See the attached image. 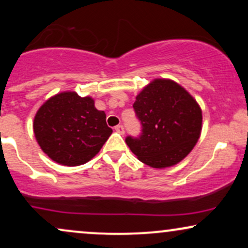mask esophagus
I'll use <instances>...</instances> for the list:
<instances>
[{"mask_svg": "<svg viewBox=\"0 0 248 248\" xmlns=\"http://www.w3.org/2000/svg\"><path fill=\"white\" fill-rule=\"evenodd\" d=\"M115 130L119 134H124V126H122V124H118V126L115 127Z\"/></svg>", "mask_w": 248, "mask_h": 248, "instance_id": "1", "label": "esophagus"}]
</instances>
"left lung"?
<instances>
[{
  "label": "left lung",
  "mask_w": 248,
  "mask_h": 248,
  "mask_svg": "<svg viewBox=\"0 0 248 248\" xmlns=\"http://www.w3.org/2000/svg\"><path fill=\"white\" fill-rule=\"evenodd\" d=\"M141 121L140 138L127 146L147 166L163 169L186 158L197 143L203 115L196 99L176 81L157 78L136 95L133 105Z\"/></svg>",
  "instance_id": "1"
}]
</instances>
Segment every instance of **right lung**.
<instances>
[{
    "label": "right lung",
    "instance_id": "right-lung-1",
    "mask_svg": "<svg viewBox=\"0 0 248 248\" xmlns=\"http://www.w3.org/2000/svg\"><path fill=\"white\" fill-rule=\"evenodd\" d=\"M33 133L41 149L62 166L76 167L92 160L108 140L112 128L104 110L91 96L73 91L51 96L37 110Z\"/></svg>",
    "mask_w": 248,
    "mask_h": 248
}]
</instances>
